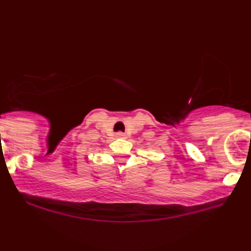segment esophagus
<instances>
[{
  "label": "esophagus",
  "instance_id": "obj_1",
  "mask_svg": "<svg viewBox=\"0 0 251 251\" xmlns=\"http://www.w3.org/2000/svg\"><path fill=\"white\" fill-rule=\"evenodd\" d=\"M116 137H117V138H125L126 134L124 133V132H118V133L116 134Z\"/></svg>",
  "mask_w": 251,
  "mask_h": 251
}]
</instances>
